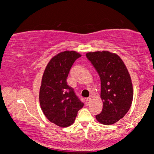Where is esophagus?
Masks as SVG:
<instances>
[{"label": "esophagus", "instance_id": "esophagus-1", "mask_svg": "<svg viewBox=\"0 0 154 154\" xmlns=\"http://www.w3.org/2000/svg\"><path fill=\"white\" fill-rule=\"evenodd\" d=\"M91 100H92L91 98H88L87 99H86V102H85L86 106L90 105V103H91Z\"/></svg>", "mask_w": 154, "mask_h": 154}]
</instances>
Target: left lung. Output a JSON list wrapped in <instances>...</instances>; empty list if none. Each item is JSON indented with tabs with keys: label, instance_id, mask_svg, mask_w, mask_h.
Segmentation results:
<instances>
[{
	"label": "left lung",
	"instance_id": "8db88e82",
	"mask_svg": "<svg viewBox=\"0 0 154 154\" xmlns=\"http://www.w3.org/2000/svg\"><path fill=\"white\" fill-rule=\"evenodd\" d=\"M86 56L99 75L101 83L103 109L95 118L103 125H113L125 116L132 105L131 77L117 54L103 51L88 52Z\"/></svg>",
	"mask_w": 154,
	"mask_h": 154
}]
</instances>
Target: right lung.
<instances>
[{
  "instance_id": "obj_1",
  "label": "right lung",
  "mask_w": 154,
  "mask_h": 154,
  "mask_svg": "<svg viewBox=\"0 0 154 154\" xmlns=\"http://www.w3.org/2000/svg\"><path fill=\"white\" fill-rule=\"evenodd\" d=\"M80 56L74 51L59 53L50 60L42 77L40 107L47 119L61 128L72 125L84 106L66 82L72 64Z\"/></svg>"
}]
</instances>
